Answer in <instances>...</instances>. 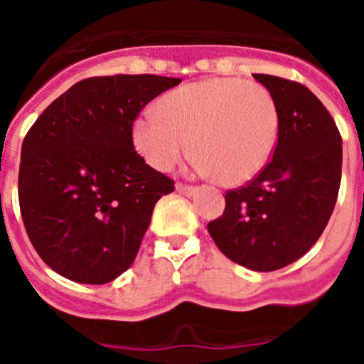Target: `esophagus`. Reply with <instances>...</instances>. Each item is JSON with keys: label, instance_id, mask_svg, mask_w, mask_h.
Masks as SVG:
<instances>
[{"label": "esophagus", "instance_id": "34e87169", "mask_svg": "<svg viewBox=\"0 0 364 364\" xmlns=\"http://www.w3.org/2000/svg\"><path fill=\"white\" fill-rule=\"evenodd\" d=\"M176 191H178L180 195L191 197V195H195V193H197V188H193V186H186V184H176Z\"/></svg>", "mask_w": 364, "mask_h": 364}]
</instances>
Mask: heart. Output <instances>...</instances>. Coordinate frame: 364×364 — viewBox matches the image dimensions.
Masks as SVG:
<instances>
[{
  "label": "heart",
  "instance_id": "1",
  "mask_svg": "<svg viewBox=\"0 0 364 364\" xmlns=\"http://www.w3.org/2000/svg\"><path fill=\"white\" fill-rule=\"evenodd\" d=\"M156 114L133 122V144L144 160L167 171L189 149L202 173L222 186L255 178L277 147L281 118L268 89L240 78H208L166 92Z\"/></svg>",
  "mask_w": 364,
  "mask_h": 364
}]
</instances>
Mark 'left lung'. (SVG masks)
Returning a JSON list of instances; mask_svg holds the SVG:
<instances>
[{
    "label": "left lung",
    "mask_w": 364,
    "mask_h": 364,
    "mask_svg": "<svg viewBox=\"0 0 364 364\" xmlns=\"http://www.w3.org/2000/svg\"><path fill=\"white\" fill-rule=\"evenodd\" d=\"M253 78L277 104V147L257 178L226 193V210L208 231L230 260L253 272H275L301 259L332 217L343 140L308 87L269 74Z\"/></svg>",
    "instance_id": "1"
}]
</instances>
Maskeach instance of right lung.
Returning a JSON list of instances; mask_svg holds the SVG:
<instances>
[{"mask_svg":"<svg viewBox=\"0 0 364 364\" xmlns=\"http://www.w3.org/2000/svg\"><path fill=\"white\" fill-rule=\"evenodd\" d=\"M180 78L117 74L74 83L45 109L21 146L18 195L43 262L82 284L133 264L154 204L173 180L136 154L133 122Z\"/></svg>","mask_w":364,"mask_h":364,"instance_id":"add662e5","label":"right lung"}]
</instances>
